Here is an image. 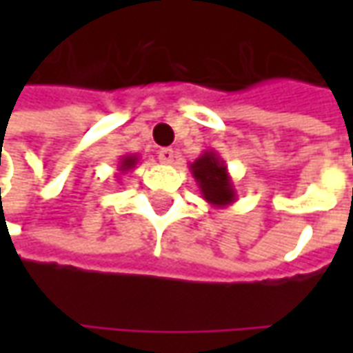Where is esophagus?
I'll list each match as a JSON object with an SVG mask.
<instances>
[{"label": "esophagus", "mask_w": 353, "mask_h": 353, "mask_svg": "<svg viewBox=\"0 0 353 353\" xmlns=\"http://www.w3.org/2000/svg\"><path fill=\"white\" fill-rule=\"evenodd\" d=\"M174 157H176V153H174V149H170V147H164V149L159 151V161H161L162 164H172V162H174Z\"/></svg>", "instance_id": "1"}]
</instances>
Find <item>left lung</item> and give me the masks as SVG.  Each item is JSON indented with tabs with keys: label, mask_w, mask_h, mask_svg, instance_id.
<instances>
[{
	"label": "left lung",
	"mask_w": 353,
	"mask_h": 353,
	"mask_svg": "<svg viewBox=\"0 0 353 353\" xmlns=\"http://www.w3.org/2000/svg\"><path fill=\"white\" fill-rule=\"evenodd\" d=\"M189 170L199 185L202 199L206 200L208 204L223 210L236 202V189L221 154L206 149L196 161L189 164Z\"/></svg>",
	"instance_id": "obj_1"
}]
</instances>
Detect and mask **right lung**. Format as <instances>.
Instances as JSON below:
<instances>
[{"instance_id": "add662e5", "label": "right lung", "mask_w": 353, "mask_h": 353, "mask_svg": "<svg viewBox=\"0 0 353 353\" xmlns=\"http://www.w3.org/2000/svg\"><path fill=\"white\" fill-rule=\"evenodd\" d=\"M138 161H139L138 154H124L123 159L119 161V164H117L119 174H126V172H130L132 168H136Z\"/></svg>"}]
</instances>
